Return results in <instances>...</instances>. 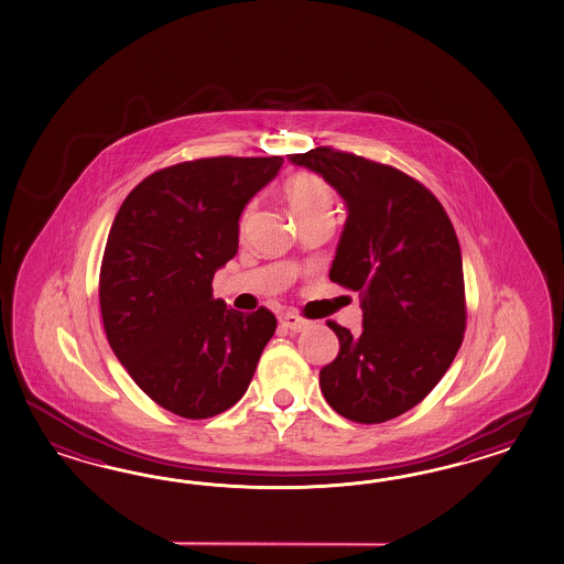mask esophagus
I'll list each match as a JSON object with an SVG mask.
<instances>
[{
    "label": "esophagus",
    "instance_id": "34e87169",
    "mask_svg": "<svg viewBox=\"0 0 564 564\" xmlns=\"http://www.w3.org/2000/svg\"><path fill=\"white\" fill-rule=\"evenodd\" d=\"M280 323H282V327H286L290 332H301V329H305L308 322L303 319V317H299L296 313H286V315H282L280 317Z\"/></svg>",
    "mask_w": 564,
    "mask_h": 564
}]
</instances>
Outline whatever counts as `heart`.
Instances as JSON below:
<instances>
[{"label": "heart", "mask_w": 564, "mask_h": 564, "mask_svg": "<svg viewBox=\"0 0 564 564\" xmlns=\"http://www.w3.org/2000/svg\"><path fill=\"white\" fill-rule=\"evenodd\" d=\"M284 197L290 209L299 218V223L319 218V216H334L336 206V192L334 187L317 173H294L284 183ZM253 212V204H249L241 216V228L249 223Z\"/></svg>", "instance_id": "b5f03b06"}]
</instances>
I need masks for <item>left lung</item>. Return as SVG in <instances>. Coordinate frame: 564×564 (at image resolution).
<instances>
[{"label":"left lung","mask_w":564,"mask_h":564,"mask_svg":"<svg viewBox=\"0 0 564 564\" xmlns=\"http://www.w3.org/2000/svg\"><path fill=\"white\" fill-rule=\"evenodd\" d=\"M289 156L319 173L348 206L329 278L358 292L362 332L327 322L339 352L319 372L323 395L352 422L395 419L435 389L464 341L455 228L433 192L395 166L332 145Z\"/></svg>","instance_id":"obj_1"}]
</instances>
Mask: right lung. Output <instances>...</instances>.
I'll return each mask as SVG.
<instances>
[{"instance_id": "add662e5", "label": "right lung", "mask_w": 564, "mask_h": 564, "mask_svg": "<svg viewBox=\"0 0 564 564\" xmlns=\"http://www.w3.org/2000/svg\"><path fill=\"white\" fill-rule=\"evenodd\" d=\"M282 162H177L135 185L115 216L98 275L105 334L135 386L181 419L239 402L274 336L270 308H228L212 280L237 256L242 208Z\"/></svg>"}]
</instances>
